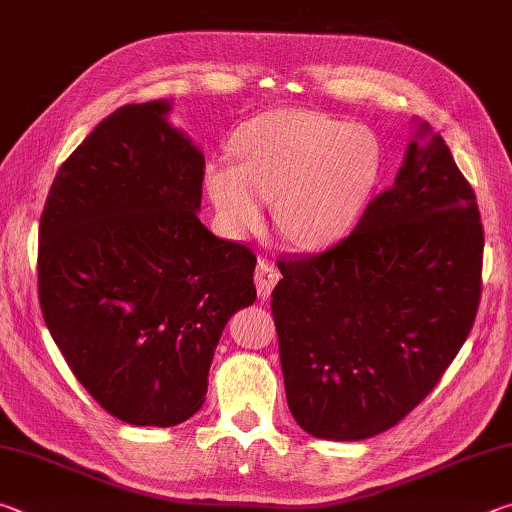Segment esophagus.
Returning <instances> with one entry per match:
<instances>
[{"label":"esophagus","instance_id":"obj_1","mask_svg":"<svg viewBox=\"0 0 512 512\" xmlns=\"http://www.w3.org/2000/svg\"><path fill=\"white\" fill-rule=\"evenodd\" d=\"M277 280H280V273H277V268L271 262H266V259H259L257 268H255V284H257L259 298L271 296V291L277 284Z\"/></svg>","mask_w":512,"mask_h":512}]
</instances>
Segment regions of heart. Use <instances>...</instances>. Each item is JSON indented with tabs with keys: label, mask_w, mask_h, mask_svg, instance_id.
<instances>
[{
	"label": "heart",
	"mask_w": 512,
	"mask_h": 512,
	"mask_svg": "<svg viewBox=\"0 0 512 512\" xmlns=\"http://www.w3.org/2000/svg\"><path fill=\"white\" fill-rule=\"evenodd\" d=\"M239 164L205 167V192L228 235L262 228L264 198L291 246L336 244L357 223L381 173V144L366 126L323 112L282 108L257 117L237 144Z\"/></svg>",
	"instance_id": "b5f03b06"
}]
</instances>
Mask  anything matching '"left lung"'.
Masks as SVG:
<instances>
[{
    "mask_svg": "<svg viewBox=\"0 0 512 512\" xmlns=\"http://www.w3.org/2000/svg\"><path fill=\"white\" fill-rule=\"evenodd\" d=\"M391 189L350 237L277 262L271 309L293 418L314 438L366 440L438 384L481 298L483 225L443 137L413 121Z\"/></svg>",
    "mask_w": 512,
    "mask_h": 512,
    "instance_id": "8db88e82",
    "label": "left lung"
}]
</instances>
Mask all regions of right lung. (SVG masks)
I'll use <instances>...</instances> for the list:
<instances>
[{
  "mask_svg": "<svg viewBox=\"0 0 512 512\" xmlns=\"http://www.w3.org/2000/svg\"><path fill=\"white\" fill-rule=\"evenodd\" d=\"M171 101L112 112L58 169L40 219L38 291L85 391L135 427L201 409L225 325L257 298V259L198 219L203 151Z\"/></svg>",
  "mask_w": 512,
  "mask_h": 512,
  "instance_id": "right-lung-1",
  "label": "right lung"
}]
</instances>
